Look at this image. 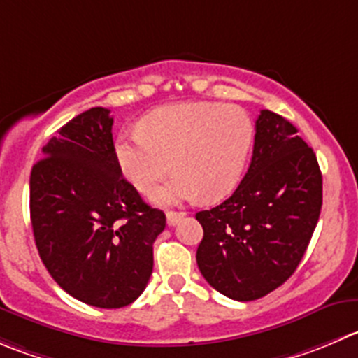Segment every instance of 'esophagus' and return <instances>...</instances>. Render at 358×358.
<instances>
[{
  "label": "esophagus",
  "mask_w": 358,
  "mask_h": 358,
  "mask_svg": "<svg viewBox=\"0 0 358 358\" xmlns=\"http://www.w3.org/2000/svg\"><path fill=\"white\" fill-rule=\"evenodd\" d=\"M183 217H185L183 211H168V213H166V222H168V225H171L173 227V225L178 224Z\"/></svg>",
  "instance_id": "1"
}]
</instances>
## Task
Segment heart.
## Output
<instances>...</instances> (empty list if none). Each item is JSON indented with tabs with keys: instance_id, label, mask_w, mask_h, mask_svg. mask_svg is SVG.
Returning a JSON list of instances; mask_svg holds the SVG:
<instances>
[{
	"instance_id": "1",
	"label": "heart",
	"mask_w": 358,
	"mask_h": 358,
	"mask_svg": "<svg viewBox=\"0 0 358 358\" xmlns=\"http://www.w3.org/2000/svg\"><path fill=\"white\" fill-rule=\"evenodd\" d=\"M255 140L246 110L220 103H182L154 110L138 133L120 134L115 161L140 192L150 190L169 169L176 175L152 199L173 204L203 197L224 199L241 180Z\"/></svg>"
}]
</instances>
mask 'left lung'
Wrapping results in <instances>:
<instances>
[{
    "mask_svg": "<svg viewBox=\"0 0 358 358\" xmlns=\"http://www.w3.org/2000/svg\"><path fill=\"white\" fill-rule=\"evenodd\" d=\"M322 210V173L313 148L278 113L262 110L246 175L229 199L196 213L204 236L196 260L224 296L255 301L299 266Z\"/></svg>",
    "mask_w": 358,
    "mask_h": 358,
    "instance_id": "obj_1",
    "label": "left lung"
}]
</instances>
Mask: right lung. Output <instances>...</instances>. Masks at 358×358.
Returning <instances> with one entry per match:
<instances>
[{"label":"right lung","instance_id":"add662e5","mask_svg":"<svg viewBox=\"0 0 358 358\" xmlns=\"http://www.w3.org/2000/svg\"><path fill=\"white\" fill-rule=\"evenodd\" d=\"M110 110L80 113L41 148L29 178L34 241L62 290L124 308L147 287L166 215L143 203L115 161Z\"/></svg>","mask_w":358,"mask_h":358}]
</instances>
